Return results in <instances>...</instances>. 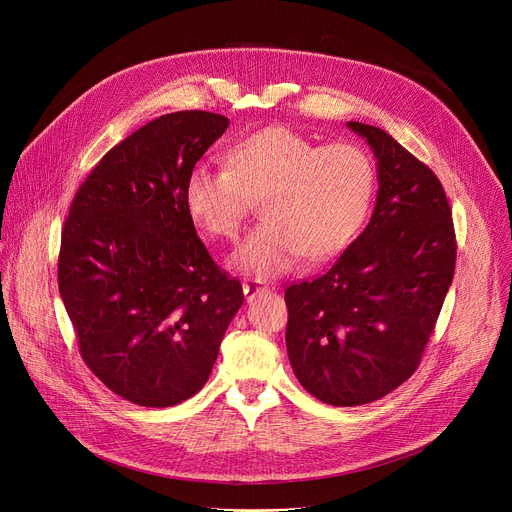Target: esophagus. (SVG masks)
Wrapping results in <instances>:
<instances>
[{"instance_id":"obj_1","label":"esophagus","mask_w":512,"mask_h":512,"mask_svg":"<svg viewBox=\"0 0 512 512\" xmlns=\"http://www.w3.org/2000/svg\"><path fill=\"white\" fill-rule=\"evenodd\" d=\"M270 288H272V286L263 284L261 280H247L245 284H242V290H245V297H247V301H253V299L257 297V294L270 292Z\"/></svg>"}]
</instances>
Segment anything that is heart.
Listing matches in <instances>:
<instances>
[{"label":"heart","instance_id":"obj_1","mask_svg":"<svg viewBox=\"0 0 512 512\" xmlns=\"http://www.w3.org/2000/svg\"><path fill=\"white\" fill-rule=\"evenodd\" d=\"M373 184V161L361 145H317L288 126H270L236 141L228 168L193 166L184 180V205L205 234L232 240L259 199L263 220L234 263L270 278L292 270L303 255L321 261L351 245L369 211Z\"/></svg>","mask_w":512,"mask_h":512}]
</instances>
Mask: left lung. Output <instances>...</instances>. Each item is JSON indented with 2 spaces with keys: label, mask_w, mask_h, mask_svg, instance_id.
I'll list each match as a JSON object with an SVG mask.
<instances>
[{
  "label": "left lung",
  "mask_w": 512,
  "mask_h": 512,
  "mask_svg": "<svg viewBox=\"0 0 512 512\" xmlns=\"http://www.w3.org/2000/svg\"><path fill=\"white\" fill-rule=\"evenodd\" d=\"M348 128L378 157L373 215L326 274L284 292L292 371L332 407L367 405L411 378L456 265L452 211L432 168L378 126Z\"/></svg>",
  "instance_id": "8db88e82"
}]
</instances>
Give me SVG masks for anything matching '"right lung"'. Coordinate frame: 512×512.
<instances>
[{
  "mask_svg": "<svg viewBox=\"0 0 512 512\" xmlns=\"http://www.w3.org/2000/svg\"><path fill=\"white\" fill-rule=\"evenodd\" d=\"M228 118L159 116L107 151L70 203L58 286L78 353L118 396L174 407L195 396L245 301L184 205V180Z\"/></svg>",
  "mask_w": 512,
  "mask_h": 512,
  "instance_id": "right-lung-1",
  "label": "right lung"
}]
</instances>
